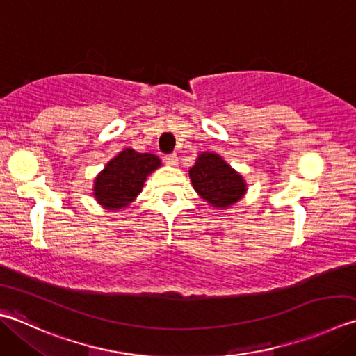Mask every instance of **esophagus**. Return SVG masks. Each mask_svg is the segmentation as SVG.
Segmentation results:
<instances>
[{"label":"esophagus","mask_w":356,"mask_h":356,"mask_svg":"<svg viewBox=\"0 0 356 356\" xmlns=\"http://www.w3.org/2000/svg\"><path fill=\"white\" fill-rule=\"evenodd\" d=\"M164 161H165V164H169V165H177L178 164V156H177V154L165 155Z\"/></svg>","instance_id":"esophagus-1"}]
</instances>
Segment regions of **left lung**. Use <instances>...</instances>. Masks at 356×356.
Wrapping results in <instances>:
<instances>
[{
    "mask_svg": "<svg viewBox=\"0 0 356 356\" xmlns=\"http://www.w3.org/2000/svg\"><path fill=\"white\" fill-rule=\"evenodd\" d=\"M193 188L213 207L226 209L244 197L245 181L218 154L202 152L188 170Z\"/></svg>",
    "mask_w": 356,
    "mask_h": 356,
    "instance_id": "8db88e82",
    "label": "left lung"
}]
</instances>
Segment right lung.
<instances>
[{"label": "right lung", "mask_w": 356, "mask_h": 356, "mask_svg": "<svg viewBox=\"0 0 356 356\" xmlns=\"http://www.w3.org/2000/svg\"><path fill=\"white\" fill-rule=\"evenodd\" d=\"M159 165L161 159L154 154H140L134 149H124L112 158L95 178L93 197L106 209L126 207L138 197L144 181Z\"/></svg>", "instance_id": "obj_1"}]
</instances>
